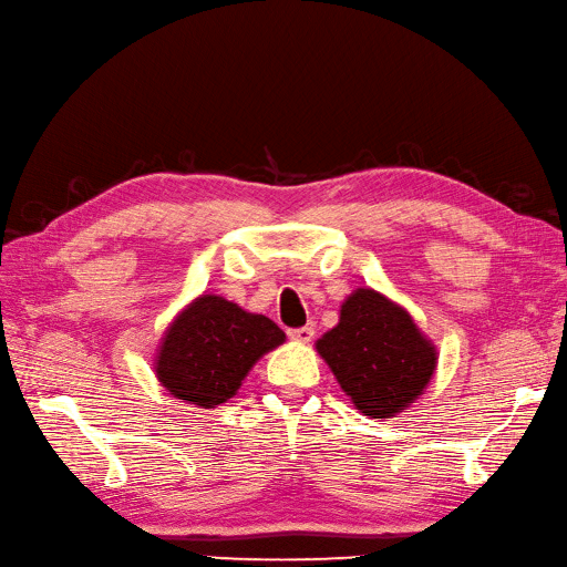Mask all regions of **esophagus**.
<instances>
[{
  "instance_id": "obj_1",
  "label": "esophagus",
  "mask_w": 567,
  "mask_h": 567,
  "mask_svg": "<svg viewBox=\"0 0 567 567\" xmlns=\"http://www.w3.org/2000/svg\"><path fill=\"white\" fill-rule=\"evenodd\" d=\"M288 338L298 340V342H310L315 338V329L312 326H300V329H290Z\"/></svg>"
}]
</instances>
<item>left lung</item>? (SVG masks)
I'll list each match as a JSON object with an SVG mask.
<instances>
[{
	"instance_id": "left-lung-1",
	"label": "left lung",
	"mask_w": 567,
	"mask_h": 567,
	"mask_svg": "<svg viewBox=\"0 0 567 567\" xmlns=\"http://www.w3.org/2000/svg\"><path fill=\"white\" fill-rule=\"evenodd\" d=\"M354 406L371 419H390L431 383L437 352L400 305L371 288L342 302L340 321L317 340Z\"/></svg>"
}]
</instances>
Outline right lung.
<instances>
[{
  "mask_svg": "<svg viewBox=\"0 0 567 567\" xmlns=\"http://www.w3.org/2000/svg\"><path fill=\"white\" fill-rule=\"evenodd\" d=\"M286 333L219 296H200L169 323L156 357L161 385L177 400L213 409L234 398L252 364Z\"/></svg>",
  "mask_w": 567,
  "mask_h": 567,
  "instance_id": "obj_1",
  "label": "right lung"
}]
</instances>
